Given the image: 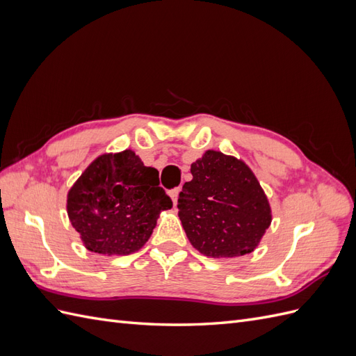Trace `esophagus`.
<instances>
[{
    "label": "esophagus",
    "mask_w": 356,
    "mask_h": 356,
    "mask_svg": "<svg viewBox=\"0 0 356 356\" xmlns=\"http://www.w3.org/2000/svg\"><path fill=\"white\" fill-rule=\"evenodd\" d=\"M178 195H179V188H172L169 191V196H170L172 202H174L175 207H177V203H178Z\"/></svg>",
    "instance_id": "1"
}]
</instances>
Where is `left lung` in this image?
I'll return each mask as SVG.
<instances>
[{"mask_svg":"<svg viewBox=\"0 0 356 356\" xmlns=\"http://www.w3.org/2000/svg\"><path fill=\"white\" fill-rule=\"evenodd\" d=\"M178 217L190 243L212 258L250 254L272 222L270 204L242 160L207 152L191 165Z\"/></svg>","mask_w":356,"mask_h":356,"instance_id":"1","label":"left lung"}]
</instances>
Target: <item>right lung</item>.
<instances>
[{
    "instance_id": "add662e5",
    "label": "right lung",
    "mask_w": 356,
    "mask_h": 356,
    "mask_svg": "<svg viewBox=\"0 0 356 356\" xmlns=\"http://www.w3.org/2000/svg\"><path fill=\"white\" fill-rule=\"evenodd\" d=\"M172 200L159 187V172L132 149L93 160L68 191L72 227L89 251L129 255L145 245L159 213Z\"/></svg>"
}]
</instances>
